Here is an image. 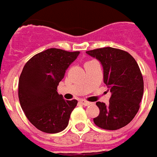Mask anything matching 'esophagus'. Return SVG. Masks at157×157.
Here are the masks:
<instances>
[{"label": "esophagus", "mask_w": 157, "mask_h": 157, "mask_svg": "<svg viewBox=\"0 0 157 157\" xmlns=\"http://www.w3.org/2000/svg\"><path fill=\"white\" fill-rule=\"evenodd\" d=\"M80 102L82 103V105H84V106H88L91 104V102H87V101H86V100H81V101H80Z\"/></svg>", "instance_id": "1"}]
</instances>
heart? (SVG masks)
Returning a JSON list of instances; mask_svg holds the SVG:
<instances>
[{
    "instance_id": "1",
    "label": "heart",
    "mask_w": 157,
    "mask_h": 157,
    "mask_svg": "<svg viewBox=\"0 0 157 157\" xmlns=\"http://www.w3.org/2000/svg\"><path fill=\"white\" fill-rule=\"evenodd\" d=\"M88 62H90V61H88ZM88 62H86V63H88Z\"/></svg>"
}]
</instances>
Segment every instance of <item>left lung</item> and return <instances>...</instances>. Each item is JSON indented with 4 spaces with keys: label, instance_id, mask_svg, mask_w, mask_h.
<instances>
[{
    "label": "left lung",
    "instance_id": "1",
    "mask_svg": "<svg viewBox=\"0 0 157 157\" xmlns=\"http://www.w3.org/2000/svg\"><path fill=\"white\" fill-rule=\"evenodd\" d=\"M101 62L103 82L112 93L109 104L98 102L100 113L93 121L99 128L116 130L130 123L140 109L144 92L143 76L128 52L105 47L86 52Z\"/></svg>",
    "mask_w": 157,
    "mask_h": 157
}]
</instances>
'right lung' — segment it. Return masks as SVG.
<instances>
[{
    "label": "right lung",
    "instance_id": "right-lung-1",
    "mask_svg": "<svg viewBox=\"0 0 157 157\" xmlns=\"http://www.w3.org/2000/svg\"><path fill=\"white\" fill-rule=\"evenodd\" d=\"M79 51L48 48L26 63L18 82V98L30 123L45 133L55 134L68 125L77 101L65 100L57 86Z\"/></svg>",
    "mask_w": 157,
    "mask_h": 157
}]
</instances>
